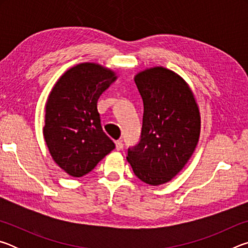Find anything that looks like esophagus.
<instances>
[{
  "instance_id": "1",
  "label": "esophagus",
  "mask_w": 248,
  "mask_h": 248,
  "mask_svg": "<svg viewBox=\"0 0 248 248\" xmlns=\"http://www.w3.org/2000/svg\"><path fill=\"white\" fill-rule=\"evenodd\" d=\"M115 143H116V149L118 150V151L124 148V143H123V141H119V140H118V141H116Z\"/></svg>"
}]
</instances>
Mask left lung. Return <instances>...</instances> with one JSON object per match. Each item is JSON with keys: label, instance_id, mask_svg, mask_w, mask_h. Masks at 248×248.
<instances>
[{"label": "left lung", "instance_id": "obj_1", "mask_svg": "<svg viewBox=\"0 0 248 248\" xmlns=\"http://www.w3.org/2000/svg\"><path fill=\"white\" fill-rule=\"evenodd\" d=\"M143 100L140 141L128 149L133 173L157 186L175 177L194 153L200 134L198 105L184 79L162 66L134 78Z\"/></svg>", "mask_w": 248, "mask_h": 248}]
</instances>
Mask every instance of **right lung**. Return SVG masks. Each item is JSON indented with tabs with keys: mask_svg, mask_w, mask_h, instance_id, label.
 Instances as JSON below:
<instances>
[{
	"mask_svg": "<svg viewBox=\"0 0 248 248\" xmlns=\"http://www.w3.org/2000/svg\"><path fill=\"white\" fill-rule=\"evenodd\" d=\"M116 79L96 63H81L62 75L46 105L45 141L53 161L73 177L89 174L115 143L103 131L97 100Z\"/></svg>",
	"mask_w": 248,
	"mask_h": 248,
	"instance_id": "1",
	"label": "right lung"
}]
</instances>
